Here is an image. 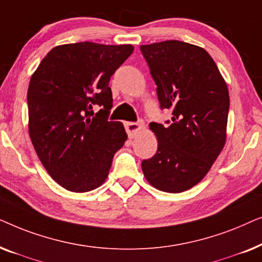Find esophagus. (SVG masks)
Returning a JSON list of instances; mask_svg holds the SVG:
<instances>
[{
	"label": "esophagus",
	"mask_w": 262,
	"mask_h": 262,
	"mask_svg": "<svg viewBox=\"0 0 262 262\" xmlns=\"http://www.w3.org/2000/svg\"><path fill=\"white\" fill-rule=\"evenodd\" d=\"M125 128H126L128 137L132 138L135 137L136 134H138L139 131L143 128L142 123H125Z\"/></svg>",
	"instance_id": "esophagus-1"
}]
</instances>
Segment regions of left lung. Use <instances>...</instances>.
<instances>
[{"instance_id": "obj_1", "label": "left lung", "mask_w": 262, "mask_h": 262, "mask_svg": "<svg viewBox=\"0 0 262 262\" xmlns=\"http://www.w3.org/2000/svg\"><path fill=\"white\" fill-rule=\"evenodd\" d=\"M141 51L157 85L161 108L173 114L169 126L149 124L157 151L142 162L143 174L160 191H187L205 178L227 142V82L200 46L166 40L141 45Z\"/></svg>"}]
</instances>
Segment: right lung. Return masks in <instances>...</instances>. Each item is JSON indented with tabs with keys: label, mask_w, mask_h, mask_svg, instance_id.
<instances>
[{
	"label": "right lung",
	"mask_w": 262,
	"mask_h": 262,
	"mask_svg": "<svg viewBox=\"0 0 262 262\" xmlns=\"http://www.w3.org/2000/svg\"><path fill=\"white\" fill-rule=\"evenodd\" d=\"M132 52V45H58L32 75L28 134L50 177L68 191L100 187L126 142L123 123L107 120L113 101L108 83ZM95 105L102 110L94 116Z\"/></svg>",
	"instance_id": "add662e5"
}]
</instances>
